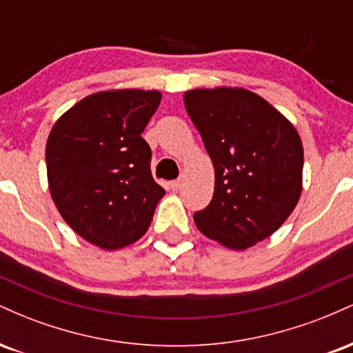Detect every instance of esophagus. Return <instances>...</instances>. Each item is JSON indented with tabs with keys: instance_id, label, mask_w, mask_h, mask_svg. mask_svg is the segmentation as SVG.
<instances>
[{
	"instance_id": "obj_1",
	"label": "esophagus",
	"mask_w": 353,
	"mask_h": 353,
	"mask_svg": "<svg viewBox=\"0 0 353 353\" xmlns=\"http://www.w3.org/2000/svg\"><path fill=\"white\" fill-rule=\"evenodd\" d=\"M171 189H172V190H179V189H181V181H179V179L172 181V182H171Z\"/></svg>"
}]
</instances>
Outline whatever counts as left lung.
Masks as SVG:
<instances>
[{
	"instance_id": "8db88e82",
	"label": "left lung",
	"mask_w": 353,
	"mask_h": 353,
	"mask_svg": "<svg viewBox=\"0 0 353 353\" xmlns=\"http://www.w3.org/2000/svg\"><path fill=\"white\" fill-rule=\"evenodd\" d=\"M184 104L216 172L212 201L194 214L197 229L236 250L272 236L302 192L299 132L265 99L242 88L190 89Z\"/></svg>"
}]
</instances>
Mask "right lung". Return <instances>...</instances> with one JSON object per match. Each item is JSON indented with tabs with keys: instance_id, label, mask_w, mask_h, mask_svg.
<instances>
[{
	"instance_id": "obj_1",
	"label": "right lung",
	"mask_w": 353,
	"mask_h": 353,
	"mask_svg": "<svg viewBox=\"0 0 353 353\" xmlns=\"http://www.w3.org/2000/svg\"><path fill=\"white\" fill-rule=\"evenodd\" d=\"M159 103V91L96 92L64 112L48 137L52 201L71 229L101 249L143 237L165 194L141 136Z\"/></svg>"
}]
</instances>
